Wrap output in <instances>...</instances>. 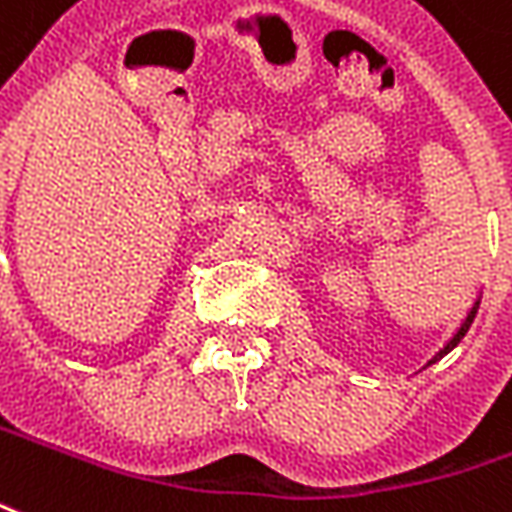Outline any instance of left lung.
<instances>
[{"label": "left lung", "mask_w": 512, "mask_h": 512, "mask_svg": "<svg viewBox=\"0 0 512 512\" xmlns=\"http://www.w3.org/2000/svg\"><path fill=\"white\" fill-rule=\"evenodd\" d=\"M478 306H480V301H475V306H472V309H469V314H467V320H464V323H461V328H458L456 333H453V339H450L448 344H445V347H442V350L437 352V355H434V358H431L429 363H434V361H439V358H442V355H448L450 350H453V347H456L458 342H461V339H464V333L469 331V325H472V320H475V314H478Z\"/></svg>", "instance_id": "obj_1"}]
</instances>
